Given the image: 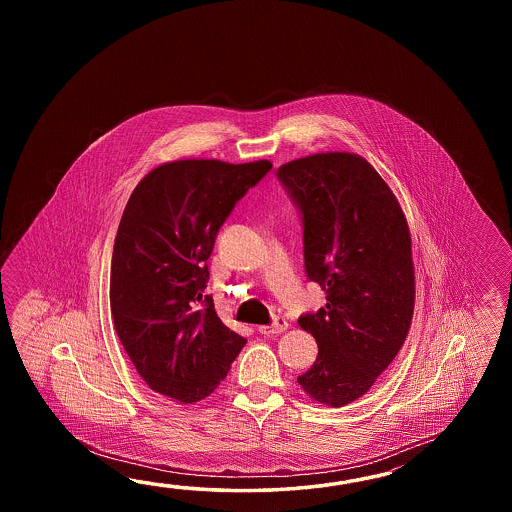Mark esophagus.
Returning <instances> with one entry per match:
<instances>
[{
	"mask_svg": "<svg viewBox=\"0 0 512 512\" xmlns=\"http://www.w3.org/2000/svg\"><path fill=\"white\" fill-rule=\"evenodd\" d=\"M287 326L289 324H287V320L283 316H276L271 326H260L258 331H260L261 335H278V333H283Z\"/></svg>",
	"mask_w": 512,
	"mask_h": 512,
	"instance_id": "esophagus-1",
	"label": "esophagus"
}]
</instances>
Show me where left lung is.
I'll use <instances>...</instances> for the list:
<instances>
[{
  "label": "left lung",
  "mask_w": 512,
  "mask_h": 512,
  "mask_svg": "<svg viewBox=\"0 0 512 512\" xmlns=\"http://www.w3.org/2000/svg\"><path fill=\"white\" fill-rule=\"evenodd\" d=\"M276 175L302 218L305 274L326 291L324 307L298 318L318 344L298 384L338 408L370 390L408 335L410 230L390 186L360 155L316 153Z\"/></svg>",
  "instance_id": "left-lung-1"
}]
</instances>
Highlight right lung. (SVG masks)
Listing matches in <instances>:
<instances>
[{"label":"right lung","mask_w":512,"mask_h":512,"mask_svg":"<svg viewBox=\"0 0 512 512\" xmlns=\"http://www.w3.org/2000/svg\"><path fill=\"white\" fill-rule=\"evenodd\" d=\"M269 161L188 159L161 164L131 192L111 258L115 331L153 392L192 404L227 377L245 338L205 294L221 225Z\"/></svg>","instance_id":"1"}]
</instances>
